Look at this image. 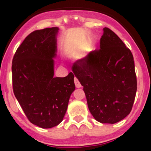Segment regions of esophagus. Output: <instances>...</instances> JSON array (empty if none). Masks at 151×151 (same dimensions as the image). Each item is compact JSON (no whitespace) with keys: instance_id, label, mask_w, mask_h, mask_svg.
Wrapping results in <instances>:
<instances>
[{"instance_id":"34e87169","label":"esophagus","mask_w":151,"mask_h":151,"mask_svg":"<svg viewBox=\"0 0 151 151\" xmlns=\"http://www.w3.org/2000/svg\"><path fill=\"white\" fill-rule=\"evenodd\" d=\"M75 86L76 88H80L81 87V84L80 82H79L78 79L77 78H75Z\"/></svg>"}]
</instances>
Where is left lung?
Masks as SVG:
<instances>
[{
  "mask_svg": "<svg viewBox=\"0 0 151 151\" xmlns=\"http://www.w3.org/2000/svg\"><path fill=\"white\" fill-rule=\"evenodd\" d=\"M80 60L73 73L83 86L92 115L101 123L124 119L131 111L137 89L131 51L105 27L100 48Z\"/></svg>",
  "mask_w": 151,
  "mask_h": 151,
  "instance_id": "8db88e82",
  "label": "left lung"
}]
</instances>
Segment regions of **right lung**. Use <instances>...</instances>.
<instances>
[{"mask_svg": "<svg viewBox=\"0 0 151 151\" xmlns=\"http://www.w3.org/2000/svg\"><path fill=\"white\" fill-rule=\"evenodd\" d=\"M58 27L32 32L17 48L12 59V87L31 123L50 129L63 120L75 91L74 74L54 76Z\"/></svg>", "mask_w": 151, "mask_h": 151, "instance_id": "1", "label": "right lung"}]
</instances>
